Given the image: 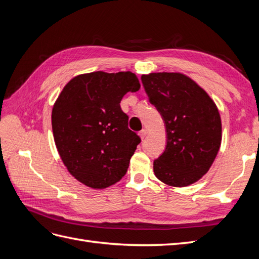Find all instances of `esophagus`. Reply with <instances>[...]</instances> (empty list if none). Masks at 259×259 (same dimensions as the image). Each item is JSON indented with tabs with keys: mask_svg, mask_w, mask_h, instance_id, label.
I'll return each mask as SVG.
<instances>
[{
	"mask_svg": "<svg viewBox=\"0 0 259 259\" xmlns=\"http://www.w3.org/2000/svg\"><path fill=\"white\" fill-rule=\"evenodd\" d=\"M147 130H145V128H143L142 131H140L139 132V136H140V138H142V139H144L145 137H146V135H147Z\"/></svg>",
	"mask_w": 259,
	"mask_h": 259,
	"instance_id": "obj_1",
	"label": "esophagus"
}]
</instances>
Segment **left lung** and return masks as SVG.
Here are the masks:
<instances>
[{"mask_svg": "<svg viewBox=\"0 0 259 259\" xmlns=\"http://www.w3.org/2000/svg\"><path fill=\"white\" fill-rule=\"evenodd\" d=\"M142 82L166 127V148L153 162L154 175L171 187L194 184L207 173L222 144L214 100L179 72L143 74Z\"/></svg>", "mask_w": 259, "mask_h": 259, "instance_id": "obj_1", "label": "left lung"}]
</instances>
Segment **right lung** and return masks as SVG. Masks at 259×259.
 I'll return each instance as SVG.
<instances>
[{
    "instance_id": "add662e5",
    "label": "right lung",
    "mask_w": 259,
    "mask_h": 259,
    "mask_svg": "<svg viewBox=\"0 0 259 259\" xmlns=\"http://www.w3.org/2000/svg\"><path fill=\"white\" fill-rule=\"evenodd\" d=\"M135 73L96 71L74 76L54 104L55 145L75 179L93 189L115 184L127 171L140 138L128 128L120 103L137 92Z\"/></svg>"
}]
</instances>
